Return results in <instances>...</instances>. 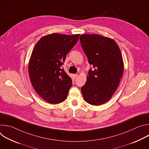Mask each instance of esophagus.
<instances>
[{
  "label": "esophagus",
  "instance_id": "obj_1",
  "mask_svg": "<svg viewBox=\"0 0 149 149\" xmlns=\"http://www.w3.org/2000/svg\"><path fill=\"white\" fill-rule=\"evenodd\" d=\"M73 76H74V78L76 79L77 78V77H78V74H74Z\"/></svg>",
  "mask_w": 149,
  "mask_h": 149
}]
</instances>
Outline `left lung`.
<instances>
[{
  "label": "left lung",
  "mask_w": 149,
  "mask_h": 149,
  "mask_svg": "<svg viewBox=\"0 0 149 149\" xmlns=\"http://www.w3.org/2000/svg\"><path fill=\"white\" fill-rule=\"evenodd\" d=\"M79 39L89 63L94 68L88 71L81 93L87 102L100 105L112 97L120 84L124 71L121 53L116 41L108 37L84 34Z\"/></svg>",
  "instance_id": "obj_1"
}]
</instances>
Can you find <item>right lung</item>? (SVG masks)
Segmentation results:
<instances>
[{"label":"right lung","mask_w":149,"mask_h":149,"mask_svg":"<svg viewBox=\"0 0 149 149\" xmlns=\"http://www.w3.org/2000/svg\"><path fill=\"white\" fill-rule=\"evenodd\" d=\"M79 36V34L47 35L38 40L32 51L28 65L32 86L50 104L63 102L72 87L71 78L61 67Z\"/></svg>","instance_id":"1"}]
</instances>
